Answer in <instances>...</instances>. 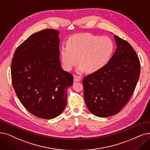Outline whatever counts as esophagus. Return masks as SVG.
<instances>
[{"mask_svg":"<svg viewBox=\"0 0 150 150\" xmlns=\"http://www.w3.org/2000/svg\"><path fill=\"white\" fill-rule=\"evenodd\" d=\"M81 80V77L79 76H77V75H75L74 77V81L75 82H79Z\"/></svg>","mask_w":150,"mask_h":150,"instance_id":"34e87169","label":"esophagus"}]
</instances>
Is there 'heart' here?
<instances>
[{
    "mask_svg": "<svg viewBox=\"0 0 150 150\" xmlns=\"http://www.w3.org/2000/svg\"><path fill=\"white\" fill-rule=\"evenodd\" d=\"M113 50L114 44L107 36L100 37L89 33L74 35L69 39L68 45L61 48L63 67L69 71L79 62V72L87 69L89 73H95L109 62Z\"/></svg>",
    "mask_w": 150,
    "mask_h": 150,
    "instance_id": "heart-1",
    "label": "heart"
}]
</instances>
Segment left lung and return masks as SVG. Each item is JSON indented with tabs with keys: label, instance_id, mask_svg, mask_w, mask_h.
<instances>
[{
	"label": "left lung",
	"instance_id": "left-lung-1",
	"mask_svg": "<svg viewBox=\"0 0 150 150\" xmlns=\"http://www.w3.org/2000/svg\"><path fill=\"white\" fill-rule=\"evenodd\" d=\"M116 50L105 67L83 77V96L87 108L96 116L118 113L132 95L140 73L137 53L127 41L114 35Z\"/></svg>",
	"mask_w": 150,
	"mask_h": 150
}]
</instances>
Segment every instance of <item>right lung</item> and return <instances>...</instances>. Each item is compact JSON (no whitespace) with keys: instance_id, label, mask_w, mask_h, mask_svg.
<instances>
[{"instance_id":"1","label":"right lung","mask_w":150,"mask_h":150,"mask_svg":"<svg viewBox=\"0 0 150 150\" xmlns=\"http://www.w3.org/2000/svg\"><path fill=\"white\" fill-rule=\"evenodd\" d=\"M59 31L45 29L32 34L16 49L11 64L13 87L21 104L35 116L51 119L67 104L74 77L59 60Z\"/></svg>"}]
</instances>
